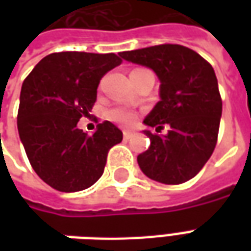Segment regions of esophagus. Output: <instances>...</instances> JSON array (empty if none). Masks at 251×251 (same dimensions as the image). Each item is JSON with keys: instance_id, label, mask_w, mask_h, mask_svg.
I'll return each mask as SVG.
<instances>
[{"instance_id": "34e87169", "label": "esophagus", "mask_w": 251, "mask_h": 251, "mask_svg": "<svg viewBox=\"0 0 251 251\" xmlns=\"http://www.w3.org/2000/svg\"><path fill=\"white\" fill-rule=\"evenodd\" d=\"M131 137H133V131L124 130V138H125V140H129Z\"/></svg>"}]
</instances>
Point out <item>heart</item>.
<instances>
[{
    "mask_svg": "<svg viewBox=\"0 0 251 251\" xmlns=\"http://www.w3.org/2000/svg\"><path fill=\"white\" fill-rule=\"evenodd\" d=\"M110 121L122 126H131L137 120V113L125 106H115L107 113Z\"/></svg>",
    "mask_w": 251,
    "mask_h": 251,
    "instance_id": "1",
    "label": "heart"
}]
</instances>
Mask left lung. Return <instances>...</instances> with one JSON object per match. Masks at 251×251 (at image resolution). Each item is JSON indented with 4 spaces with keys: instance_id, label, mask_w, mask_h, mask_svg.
I'll list each match as a JSON object with an SVG mask.
<instances>
[{
    "instance_id": "1",
    "label": "left lung",
    "mask_w": 251,
    "mask_h": 251,
    "mask_svg": "<svg viewBox=\"0 0 251 251\" xmlns=\"http://www.w3.org/2000/svg\"><path fill=\"white\" fill-rule=\"evenodd\" d=\"M125 60L147 66L160 79V98L144 124L151 147L137 161L149 179L181 184L204 167L215 149L222 115V98L214 68L198 52L179 44H160L121 52Z\"/></svg>"
}]
</instances>
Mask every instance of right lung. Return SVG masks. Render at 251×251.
I'll list each match as a JSON object with an SVG mask.
<instances>
[{
    "label": "right lung",
    "instance_id": "add662e5",
    "mask_svg": "<svg viewBox=\"0 0 251 251\" xmlns=\"http://www.w3.org/2000/svg\"><path fill=\"white\" fill-rule=\"evenodd\" d=\"M122 60L115 53L55 52L36 64L20 94L17 127L32 168L60 192L91 187L102 176L122 131L109 121L88 136L77 129L97 100V88Z\"/></svg>",
    "mask_w": 251,
    "mask_h": 251
}]
</instances>
